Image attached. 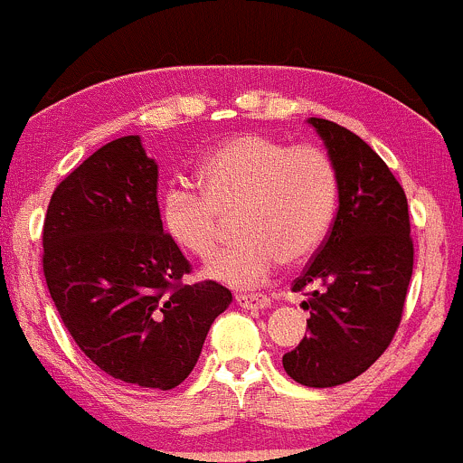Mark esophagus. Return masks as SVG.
<instances>
[{
	"mask_svg": "<svg viewBox=\"0 0 463 463\" xmlns=\"http://www.w3.org/2000/svg\"><path fill=\"white\" fill-rule=\"evenodd\" d=\"M236 305L242 307V309H269L271 300L267 296H245V293H236Z\"/></svg>",
	"mask_w": 463,
	"mask_h": 463,
	"instance_id": "34e87169",
	"label": "esophagus"
}]
</instances>
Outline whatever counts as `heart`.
<instances>
[{"label": "heart", "instance_id": "heart-1", "mask_svg": "<svg viewBox=\"0 0 463 463\" xmlns=\"http://www.w3.org/2000/svg\"><path fill=\"white\" fill-rule=\"evenodd\" d=\"M201 192L174 185L161 196V225L181 251L216 250L225 218L236 213L241 241L203 267L207 280L233 289L262 285L285 258L300 262L325 241L337 203V174L316 146H287L265 134H241L198 167Z\"/></svg>", "mask_w": 463, "mask_h": 463}]
</instances>
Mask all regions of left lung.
Masks as SVG:
<instances>
[{
    "label": "left lung",
    "mask_w": 463,
    "mask_h": 463,
    "mask_svg": "<svg viewBox=\"0 0 463 463\" xmlns=\"http://www.w3.org/2000/svg\"><path fill=\"white\" fill-rule=\"evenodd\" d=\"M337 174V213L325 245L293 291H313L309 335L282 355L287 375L329 389L362 375L391 345L412 276L409 203L386 163L357 134L326 118H307Z\"/></svg>",
    "instance_id": "8db88e82"
}]
</instances>
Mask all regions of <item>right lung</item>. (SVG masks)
I'll list each match as a JSON object with an SVG mask.
<instances>
[{"label":"right lung","instance_id":"right-lung-1","mask_svg":"<svg viewBox=\"0 0 463 463\" xmlns=\"http://www.w3.org/2000/svg\"><path fill=\"white\" fill-rule=\"evenodd\" d=\"M156 181L138 134L88 156L48 205L43 276L92 364L138 389L170 391L196 366L232 291L183 285L190 262L163 232Z\"/></svg>","mask_w":463,"mask_h":463}]
</instances>
